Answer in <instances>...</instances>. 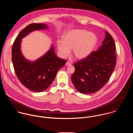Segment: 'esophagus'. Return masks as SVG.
Returning <instances> with one entry per match:
<instances>
[{"label":"esophagus","instance_id":"34e87169","mask_svg":"<svg viewBox=\"0 0 133 133\" xmlns=\"http://www.w3.org/2000/svg\"><path fill=\"white\" fill-rule=\"evenodd\" d=\"M71 62H69V61H67V62H66V65H67V66H70V65H71Z\"/></svg>","mask_w":133,"mask_h":133}]
</instances>
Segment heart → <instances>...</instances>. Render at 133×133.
Segmentation results:
<instances>
[{
  "label": "heart",
  "instance_id": "obj_1",
  "mask_svg": "<svg viewBox=\"0 0 133 133\" xmlns=\"http://www.w3.org/2000/svg\"><path fill=\"white\" fill-rule=\"evenodd\" d=\"M97 42L96 35L85 30H70L63 36L62 41H57V47L59 55L67 57L72 49L74 56L83 59L89 56L93 51Z\"/></svg>",
  "mask_w": 133,
  "mask_h": 133
}]
</instances>
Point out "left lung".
Wrapping results in <instances>:
<instances>
[{
    "instance_id": "left-lung-1",
    "label": "left lung",
    "mask_w": 133,
    "mask_h": 133,
    "mask_svg": "<svg viewBox=\"0 0 133 133\" xmlns=\"http://www.w3.org/2000/svg\"><path fill=\"white\" fill-rule=\"evenodd\" d=\"M102 45L87 57L74 63L72 83L79 92L95 93L102 88L109 80L116 62V47L112 36L105 31Z\"/></svg>"
}]
</instances>
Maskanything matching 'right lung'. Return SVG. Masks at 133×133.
<instances>
[{
    "label": "right lung",
    "mask_w": 133,
    "mask_h": 133,
    "mask_svg": "<svg viewBox=\"0 0 133 133\" xmlns=\"http://www.w3.org/2000/svg\"><path fill=\"white\" fill-rule=\"evenodd\" d=\"M42 23H31L20 32L12 49V59L15 74L22 85L34 92H42L48 88L54 81L58 71L66 63L65 59L58 58L53 46L42 57L31 62L25 59L20 50L22 38L35 30L47 29Z\"/></svg>",
    "instance_id": "add662e5"
}]
</instances>
